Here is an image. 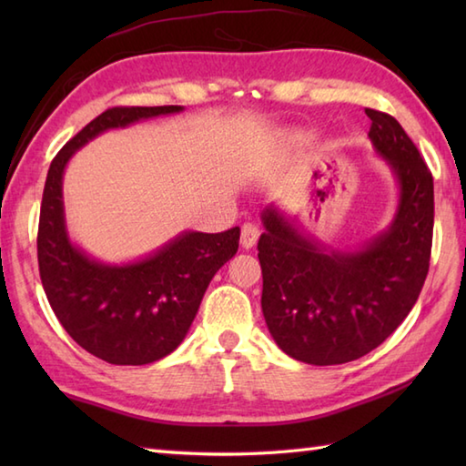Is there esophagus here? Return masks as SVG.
<instances>
[{
  "label": "esophagus",
  "mask_w": 466,
  "mask_h": 466,
  "mask_svg": "<svg viewBox=\"0 0 466 466\" xmlns=\"http://www.w3.org/2000/svg\"><path fill=\"white\" fill-rule=\"evenodd\" d=\"M258 236H260V230H258V226H254V224H244L242 226V236H240V244H242V248H254L256 246V242H258Z\"/></svg>",
  "instance_id": "esophagus-1"
}]
</instances>
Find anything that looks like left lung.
<instances>
[{
  "mask_svg": "<svg viewBox=\"0 0 466 466\" xmlns=\"http://www.w3.org/2000/svg\"><path fill=\"white\" fill-rule=\"evenodd\" d=\"M366 116L369 140L399 187L386 230L342 250L306 232L279 204L260 216L264 320L279 349L306 364H344L374 350L407 319L429 272L432 176L392 116Z\"/></svg>",
  "mask_w": 466,
  "mask_h": 466,
  "instance_id": "obj_1",
  "label": "left lung"
}]
</instances>
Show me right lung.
Returning <instances> with one entry per match:
<instances>
[{"label":"right lung","mask_w":466,"mask_h":466,"mask_svg":"<svg viewBox=\"0 0 466 466\" xmlns=\"http://www.w3.org/2000/svg\"><path fill=\"white\" fill-rule=\"evenodd\" d=\"M180 112L184 106L106 110L59 150L46 177L37 232L46 296L66 332L110 364H150L182 344L208 284L238 250L240 228L186 230L137 260H97L69 238L64 172L74 154L104 132Z\"/></svg>","instance_id":"add662e5"}]
</instances>
